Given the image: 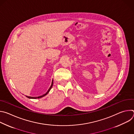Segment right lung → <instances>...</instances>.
Wrapping results in <instances>:
<instances>
[{
	"label": "right lung",
	"instance_id": "obj_1",
	"mask_svg": "<svg viewBox=\"0 0 134 134\" xmlns=\"http://www.w3.org/2000/svg\"><path fill=\"white\" fill-rule=\"evenodd\" d=\"M52 86H53V80H52V81L51 86L50 87V88H49V89L48 90V91H47V92L44 94H43V95H41V96L37 97H28V96H26V97H27V98H29V99H40V98H42V97H44L45 95H47V94L49 92V91H50V90H51V88H52Z\"/></svg>",
	"mask_w": 134,
	"mask_h": 134
}]
</instances>
